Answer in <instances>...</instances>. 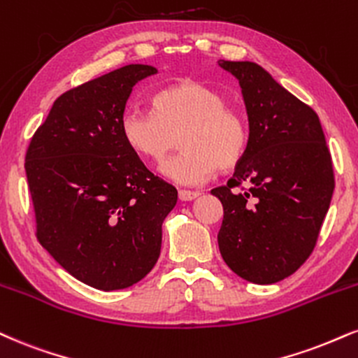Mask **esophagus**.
I'll return each mask as SVG.
<instances>
[{"mask_svg":"<svg viewBox=\"0 0 358 358\" xmlns=\"http://www.w3.org/2000/svg\"><path fill=\"white\" fill-rule=\"evenodd\" d=\"M198 196H200V193H198V192H192V190H180L178 192V198L182 201H192Z\"/></svg>","mask_w":358,"mask_h":358,"instance_id":"1","label":"esophagus"}]
</instances>
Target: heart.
Instances as JSON below:
<instances>
[{
  "instance_id": "b5f03b06",
  "label": "heart",
  "mask_w": 358,
  "mask_h": 358,
  "mask_svg": "<svg viewBox=\"0 0 358 358\" xmlns=\"http://www.w3.org/2000/svg\"><path fill=\"white\" fill-rule=\"evenodd\" d=\"M155 113L128 110L122 118L127 145L150 162H162L175 148L183 152L160 166L165 178L178 185H200L217 170H230L248 145L243 115L227 106L225 96L196 81L168 86L153 98Z\"/></svg>"
}]
</instances>
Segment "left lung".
Returning a JSON list of instances; mask_svg holds the SVG:
<instances>
[{"instance_id": "1", "label": "left lung", "mask_w": 358, "mask_h": 358, "mask_svg": "<svg viewBox=\"0 0 358 358\" xmlns=\"http://www.w3.org/2000/svg\"><path fill=\"white\" fill-rule=\"evenodd\" d=\"M242 88L248 145L225 187L218 248L234 272L258 285L287 278L310 257L334 195V168L315 111L253 62H225ZM242 182L249 190L240 192Z\"/></svg>"}]
</instances>
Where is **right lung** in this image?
Returning <instances> with one entry per match:
<instances>
[{
    "label": "right lung",
    "mask_w": 358,
    "mask_h": 358,
    "mask_svg": "<svg viewBox=\"0 0 358 358\" xmlns=\"http://www.w3.org/2000/svg\"><path fill=\"white\" fill-rule=\"evenodd\" d=\"M152 64H127L56 98L27 152L36 236L86 285L123 290L145 278L162 250L176 190L155 176L122 135V118Z\"/></svg>",
    "instance_id": "obj_1"
}]
</instances>
